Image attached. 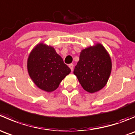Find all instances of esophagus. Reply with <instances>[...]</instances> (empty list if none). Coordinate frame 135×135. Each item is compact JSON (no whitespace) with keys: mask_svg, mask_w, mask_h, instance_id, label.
I'll use <instances>...</instances> for the list:
<instances>
[{"mask_svg":"<svg viewBox=\"0 0 135 135\" xmlns=\"http://www.w3.org/2000/svg\"><path fill=\"white\" fill-rule=\"evenodd\" d=\"M69 67H70V70L73 71V69H74V65H73V64H70V65H69Z\"/></svg>","mask_w":135,"mask_h":135,"instance_id":"esophagus-1","label":"esophagus"}]
</instances>
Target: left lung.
<instances>
[{
	"label": "left lung",
	"instance_id": "left-lung-1",
	"mask_svg": "<svg viewBox=\"0 0 135 135\" xmlns=\"http://www.w3.org/2000/svg\"><path fill=\"white\" fill-rule=\"evenodd\" d=\"M111 70L109 54L103 45L98 43L81 50L74 74L84 90L93 93L105 86Z\"/></svg>",
	"mask_w": 135,
	"mask_h": 135
}]
</instances>
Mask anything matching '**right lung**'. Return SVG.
Here are the masks:
<instances>
[{"instance_id": "add662e5", "label": "right lung", "mask_w": 135, "mask_h": 135, "mask_svg": "<svg viewBox=\"0 0 135 135\" xmlns=\"http://www.w3.org/2000/svg\"><path fill=\"white\" fill-rule=\"evenodd\" d=\"M27 70L35 85L46 92L55 90L71 71L55 49L43 43L36 45L30 53Z\"/></svg>"}]
</instances>
